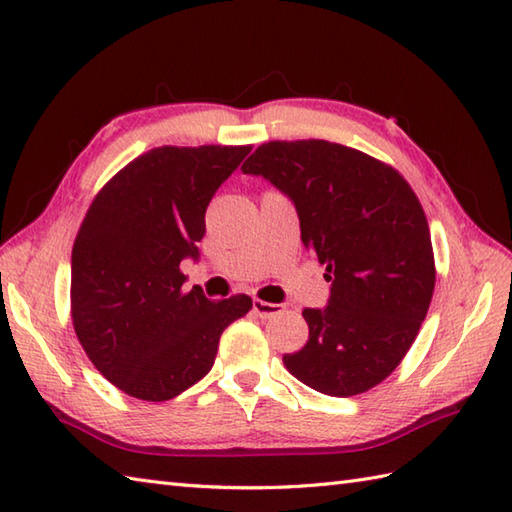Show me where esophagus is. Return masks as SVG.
Masks as SVG:
<instances>
[{"label": "esophagus", "mask_w": 512, "mask_h": 512, "mask_svg": "<svg viewBox=\"0 0 512 512\" xmlns=\"http://www.w3.org/2000/svg\"><path fill=\"white\" fill-rule=\"evenodd\" d=\"M253 312L262 319H273V317H277V314L284 312V306H279V303H268V301H262V299H255L253 301Z\"/></svg>", "instance_id": "obj_1"}]
</instances>
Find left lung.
I'll use <instances>...</instances> for the list:
<instances>
[{"instance_id":"obj_1","label":"left lung","mask_w":512,"mask_h":512,"mask_svg":"<svg viewBox=\"0 0 512 512\" xmlns=\"http://www.w3.org/2000/svg\"><path fill=\"white\" fill-rule=\"evenodd\" d=\"M244 173L295 202L301 242L332 281L325 310L306 308L308 343L284 354L288 372L321 394L376 387L416 341L436 288L427 215L400 173L328 140H270Z\"/></svg>"}]
</instances>
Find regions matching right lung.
Listing matches in <instances>:
<instances>
[{
	"instance_id": "1",
	"label": "right lung",
	"mask_w": 512,
	"mask_h": 512,
	"mask_svg": "<svg viewBox=\"0 0 512 512\" xmlns=\"http://www.w3.org/2000/svg\"><path fill=\"white\" fill-rule=\"evenodd\" d=\"M250 145H162L103 184L72 246L70 314L94 367L127 396L171 400L211 372L222 332L253 308L184 290L204 213Z\"/></svg>"
}]
</instances>
